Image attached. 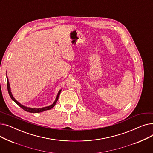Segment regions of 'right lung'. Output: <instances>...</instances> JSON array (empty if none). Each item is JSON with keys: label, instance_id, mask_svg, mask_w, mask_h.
Returning <instances> with one entry per match:
<instances>
[{"label": "right lung", "instance_id": "add662e5", "mask_svg": "<svg viewBox=\"0 0 153 153\" xmlns=\"http://www.w3.org/2000/svg\"><path fill=\"white\" fill-rule=\"evenodd\" d=\"M7 90H8V92H9V95L10 98L17 104V105L20 107L22 109H23L25 111H28V112H30V113H39V112H42V111H46V110H50L52 108H53L54 107V105H56V102H57L58 100V97L59 96V94L61 93V90L59 91L58 95H57V97H56V99L54 101V102L50 106H48V107H43V108H28V107H24L23 105H21V104L20 103H19L17 100H16L15 99V98L13 97V95L11 93V91H10V85H9V80H8V78H7Z\"/></svg>", "mask_w": 153, "mask_h": 153}]
</instances>
